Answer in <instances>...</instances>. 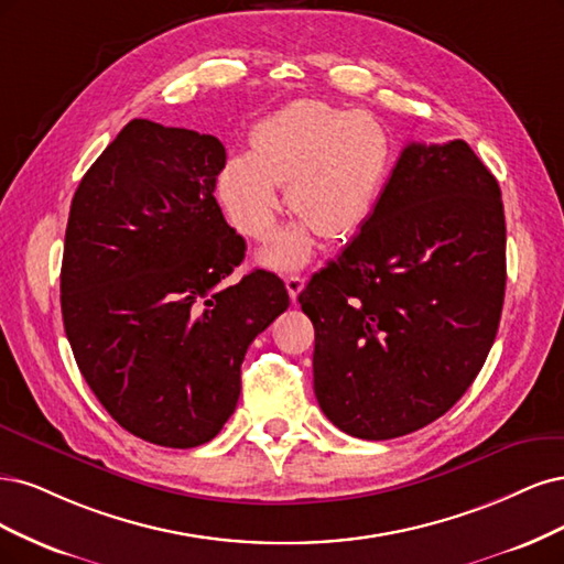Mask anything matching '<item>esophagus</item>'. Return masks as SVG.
I'll list each match as a JSON object with an SVG mask.
<instances>
[{
	"mask_svg": "<svg viewBox=\"0 0 564 564\" xmlns=\"http://www.w3.org/2000/svg\"><path fill=\"white\" fill-rule=\"evenodd\" d=\"M285 288H288V295H290V300H297V295L302 293L304 290V279L300 276V274H290L288 279H285Z\"/></svg>",
	"mask_w": 564,
	"mask_h": 564,
	"instance_id": "1",
	"label": "esophagus"
}]
</instances>
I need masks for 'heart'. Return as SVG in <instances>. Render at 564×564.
Instances as JSON below:
<instances>
[{"label":"heart","mask_w":564,"mask_h":564,"mask_svg":"<svg viewBox=\"0 0 564 564\" xmlns=\"http://www.w3.org/2000/svg\"><path fill=\"white\" fill-rule=\"evenodd\" d=\"M389 166V135L360 110L295 100L262 119L250 152L231 154L217 175V198L236 231L264 241L285 204L300 220L285 227L260 260L290 271L312 256L316 234L344 239L368 220Z\"/></svg>","instance_id":"obj_1"}]
</instances>
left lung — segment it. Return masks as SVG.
<instances>
[{"instance_id": "obj_1", "label": "left lung", "mask_w": 564, "mask_h": 564, "mask_svg": "<svg viewBox=\"0 0 564 564\" xmlns=\"http://www.w3.org/2000/svg\"><path fill=\"white\" fill-rule=\"evenodd\" d=\"M503 290L495 175L464 140L410 142L360 231L297 297L323 414L362 441L438 420L492 349Z\"/></svg>"}]
</instances>
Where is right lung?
<instances>
[{
  "label": "right lung",
  "instance_id": "obj_1",
  "mask_svg": "<svg viewBox=\"0 0 564 564\" xmlns=\"http://www.w3.org/2000/svg\"><path fill=\"white\" fill-rule=\"evenodd\" d=\"M225 144L133 119L86 171L69 206L61 306L72 354L112 420L187 449L236 410L241 362L290 297L243 262L246 241L215 202Z\"/></svg>",
  "mask_w": 564,
  "mask_h": 564
}]
</instances>
